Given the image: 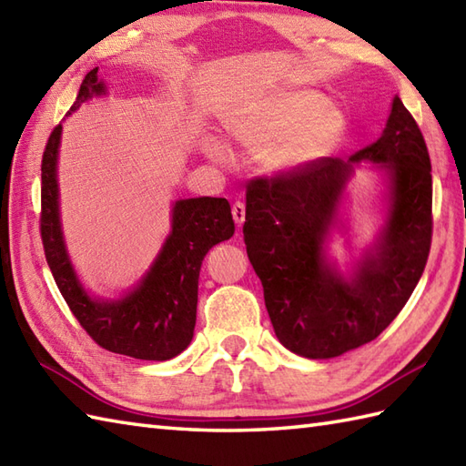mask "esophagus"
Here are the masks:
<instances>
[{
  "mask_svg": "<svg viewBox=\"0 0 466 466\" xmlns=\"http://www.w3.org/2000/svg\"><path fill=\"white\" fill-rule=\"evenodd\" d=\"M232 216H234V222L242 226L246 220V206L242 202H234L232 206Z\"/></svg>",
  "mask_w": 466,
  "mask_h": 466,
  "instance_id": "1",
  "label": "esophagus"
}]
</instances>
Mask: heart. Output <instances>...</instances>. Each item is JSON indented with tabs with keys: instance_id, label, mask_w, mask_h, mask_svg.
I'll use <instances>...</instances> for the list:
<instances>
[{
	"instance_id": "1",
	"label": "heart",
	"mask_w": 466,
	"mask_h": 466,
	"mask_svg": "<svg viewBox=\"0 0 466 466\" xmlns=\"http://www.w3.org/2000/svg\"><path fill=\"white\" fill-rule=\"evenodd\" d=\"M342 114L312 90L286 92L266 102L258 112L232 117L228 132L244 147L258 152V164L268 174H292L319 160L339 140ZM204 152L218 164H232L228 147L208 137Z\"/></svg>"
}]
</instances>
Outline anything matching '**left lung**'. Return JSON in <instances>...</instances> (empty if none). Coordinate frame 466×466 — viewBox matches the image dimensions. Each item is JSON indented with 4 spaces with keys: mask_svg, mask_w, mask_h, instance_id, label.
I'll use <instances>...</instances> for the list:
<instances>
[{
    "mask_svg": "<svg viewBox=\"0 0 466 466\" xmlns=\"http://www.w3.org/2000/svg\"><path fill=\"white\" fill-rule=\"evenodd\" d=\"M360 161L390 177L380 240L344 277L325 256L345 184ZM246 252L279 340L304 359H334L374 340L417 289L432 238L431 157L399 96L382 136L349 160L319 157L299 172L246 186Z\"/></svg>",
    "mask_w": 466,
    "mask_h": 466,
    "instance_id": "left-lung-1",
    "label": "left lung"
}]
</instances>
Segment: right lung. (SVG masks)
<instances>
[{
	"instance_id": "right-lung-1",
	"label": "right lung",
	"mask_w": 466,
	"mask_h": 466,
	"mask_svg": "<svg viewBox=\"0 0 466 466\" xmlns=\"http://www.w3.org/2000/svg\"><path fill=\"white\" fill-rule=\"evenodd\" d=\"M97 67L87 72L67 116L94 96H104ZM62 124L54 127L42 157V230L44 252L54 280L82 329L102 349L140 360H170L187 349L196 326L198 279L212 246L234 234L226 198H187L172 208V232L150 270L117 300L94 299L86 292L69 260L59 222L57 150Z\"/></svg>"
}]
</instances>
